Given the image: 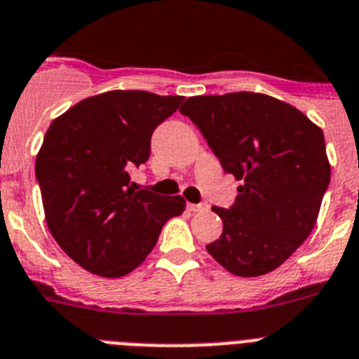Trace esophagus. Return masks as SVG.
<instances>
[{
    "label": "esophagus",
    "mask_w": 359,
    "mask_h": 359,
    "mask_svg": "<svg viewBox=\"0 0 359 359\" xmlns=\"http://www.w3.org/2000/svg\"><path fill=\"white\" fill-rule=\"evenodd\" d=\"M188 210L189 212H205V210H208V205H205V203H199V205H188Z\"/></svg>",
    "instance_id": "1"
}]
</instances>
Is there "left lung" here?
<instances>
[{
	"label": "left lung",
	"mask_w": 359,
	"mask_h": 359,
	"mask_svg": "<svg viewBox=\"0 0 359 359\" xmlns=\"http://www.w3.org/2000/svg\"><path fill=\"white\" fill-rule=\"evenodd\" d=\"M180 112L241 180L234 205L212 208L223 234L206 249L232 275L271 273L316 226L330 184L325 134L295 107L255 92L188 97Z\"/></svg>",
	"instance_id": "8db88e82"
}]
</instances>
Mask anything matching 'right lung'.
Masks as SVG:
<instances>
[{
    "label": "right lung",
    "mask_w": 359,
    "mask_h": 359,
    "mask_svg": "<svg viewBox=\"0 0 359 359\" xmlns=\"http://www.w3.org/2000/svg\"><path fill=\"white\" fill-rule=\"evenodd\" d=\"M184 101L144 90H112L49 125L34 173L49 232L83 269L118 278L147 258L165 221L186 201L136 189L130 171L147 162L153 130Z\"/></svg>",
    "instance_id": "obj_1"
}]
</instances>
